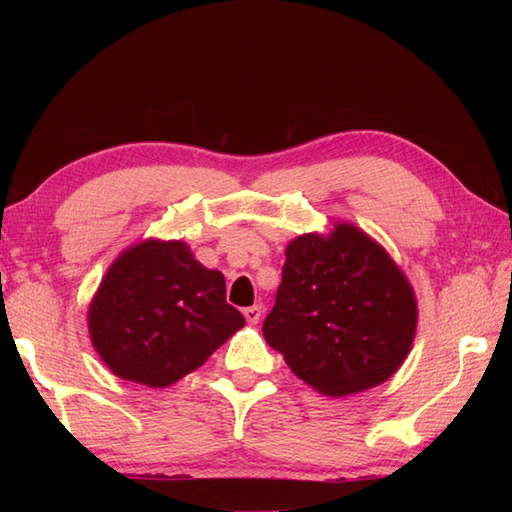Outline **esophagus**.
I'll list each match as a JSON object with an SVG mask.
<instances>
[{"instance_id": "1", "label": "esophagus", "mask_w": 512, "mask_h": 512, "mask_svg": "<svg viewBox=\"0 0 512 512\" xmlns=\"http://www.w3.org/2000/svg\"><path fill=\"white\" fill-rule=\"evenodd\" d=\"M262 312H264L262 306H250L244 310V317L248 323L255 325V323H259V319H262Z\"/></svg>"}]
</instances>
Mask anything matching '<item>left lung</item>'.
Here are the masks:
<instances>
[{"label":"left lung","instance_id":"obj_1","mask_svg":"<svg viewBox=\"0 0 512 512\" xmlns=\"http://www.w3.org/2000/svg\"><path fill=\"white\" fill-rule=\"evenodd\" d=\"M416 297L374 239L350 224L286 248L264 339L303 383L328 396L369 389L396 372L416 334Z\"/></svg>","mask_w":512,"mask_h":512}]
</instances>
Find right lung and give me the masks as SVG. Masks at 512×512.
Segmentation results:
<instances>
[{"mask_svg":"<svg viewBox=\"0 0 512 512\" xmlns=\"http://www.w3.org/2000/svg\"><path fill=\"white\" fill-rule=\"evenodd\" d=\"M244 323L226 303L220 270L195 262L187 244L158 239L116 259L88 317L105 365L149 387L173 385L198 369Z\"/></svg>","mask_w":512,"mask_h":512,"instance_id":"right-lung-1","label":"right lung"}]
</instances>
